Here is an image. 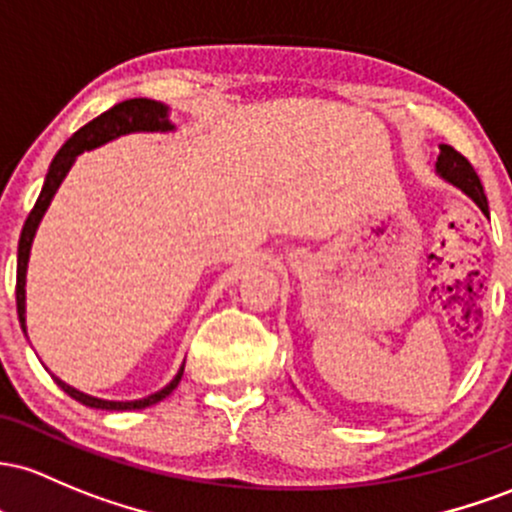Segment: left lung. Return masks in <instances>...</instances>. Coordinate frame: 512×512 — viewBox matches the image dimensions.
Returning <instances> with one entry per match:
<instances>
[{
    "instance_id": "1",
    "label": "left lung",
    "mask_w": 512,
    "mask_h": 512,
    "mask_svg": "<svg viewBox=\"0 0 512 512\" xmlns=\"http://www.w3.org/2000/svg\"><path fill=\"white\" fill-rule=\"evenodd\" d=\"M435 169H438V174L442 176V179L450 181L452 186L459 188V191L467 193L469 198L479 205L481 212L488 215L484 186H481L479 176H476L474 166L469 164L467 157H462L455 147L440 145V157H438V164H435Z\"/></svg>"
}]
</instances>
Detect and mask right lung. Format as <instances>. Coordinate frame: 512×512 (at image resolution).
Listing matches in <instances>:
<instances>
[{"label":"right lung","instance_id":"add662e5","mask_svg":"<svg viewBox=\"0 0 512 512\" xmlns=\"http://www.w3.org/2000/svg\"><path fill=\"white\" fill-rule=\"evenodd\" d=\"M174 130V125L169 123V108L164 103L152 101V99H128L123 103H116L113 108H108L106 113H101L99 118L89 120L84 128H79L70 140L62 145L60 152L55 154L53 164H50L48 176H45L43 191H40L36 205L33 210L28 212L26 225L21 229V239H19V261H16V312H19V321L21 329L26 331V268H28V254H31V244L33 237H36L38 222L43 220L45 210H48L50 200L57 188H60L62 179L67 176V171L72 169L74 159L77 154L86 152V149H94L103 145L108 140H116L120 135H128V132H166ZM183 377V367L176 372V377L166 384L164 389H159L157 394H149L145 399H135V401H106V399H96V396H89L79 389L70 387L62 380H57V387L65 389V394H70L72 399H77L79 404L91 406V409H103V411H132V409H147V406L157 404L174 392L179 387Z\"/></svg>","mask_w":512,"mask_h":512}]
</instances>
